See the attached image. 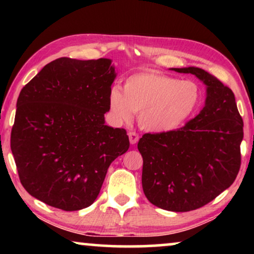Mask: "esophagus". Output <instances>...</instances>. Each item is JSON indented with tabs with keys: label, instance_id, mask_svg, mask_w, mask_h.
Here are the masks:
<instances>
[{
	"label": "esophagus",
	"instance_id": "obj_1",
	"mask_svg": "<svg viewBox=\"0 0 254 254\" xmlns=\"http://www.w3.org/2000/svg\"><path fill=\"white\" fill-rule=\"evenodd\" d=\"M128 136H129V142H130V144H135V143H137V141H138V135L135 133V131H130L129 134H128Z\"/></svg>",
	"mask_w": 254,
	"mask_h": 254
}]
</instances>
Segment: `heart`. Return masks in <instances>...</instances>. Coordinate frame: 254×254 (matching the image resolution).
Here are the masks:
<instances>
[{
  "label": "heart",
  "instance_id": "heart-1",
  "mask_svg": "<svg viewBox=\"0 0 254 254\" xmlns=\"http://www.w3.org/2000/svg\"><path fill=\"white\" fill-rule=\"evenodd\" d=\"M202 93L190 79L180 81L159 71H141L130 75L119 88L110 91L109 103L114 117L130 123L134 113L143 129L166 134L182 128L199 109Z\"/></svg>",
  "mask_w": 254,
  "mask_h": 254
}]
</instances>
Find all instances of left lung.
I'll list each match as a JSON object with an SVG mask.
<instances>
[{
    "mask_svg": "<svg viewBox=\"0 0 254 254\" xmlns=\"http://www.w3.org/2000/svg\"><path fill=\"white\" fill-rule=\"evenodd\" d=\"M206 85V102L185 126L166 134H144L142 187L156 207L190 211L204 206L235 182L241 168L243 119L235 95L201 68H171Z\"/></svg>",
    "mask_w": 254,
    "mask_h": 254,
    "instance_id": "8db88e82",
    "label": "left lung"
}]
</instances>
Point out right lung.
I'll return each instance as SVG.
<instances>
[{"instance_id":"obj_1","label":"right lung","mask_w":254,"mask_h":254,"mask_svg":"<svg viewBox=\"0 0 254 254\" xmlns=\"http://www.w3.org/2000/svg\"><path fill=\"white\" fill-rule=\"evenodd\" d=\"M111 59L60 58L22 89L11 130V151L24 189L65 211L91 206L107 169L129 148L124 128L105 125Z\"/></svg>"}]
</instances>
